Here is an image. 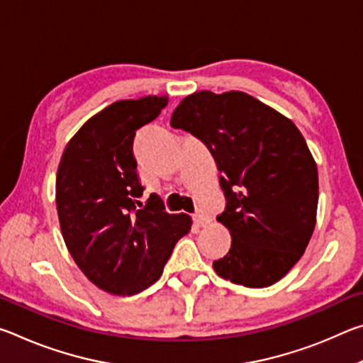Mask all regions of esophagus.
I'll return each instance as SVG.
<instances>
[{
    "label": "esophagus",
    "mask_w": 363,
    "mask_h": 363,
    "mask_svg": "<svg viewBox=\"0 0 363 363\" xmlns=\"http://www.w3.org/2000/svg\"><path fill=\"white\" fill-rule=\"evenodd\" d=\"M194 220L199 227H205L206 224H210V218H208L203 211H196L194 214Z\"/></svg>",
    "instance_id": "1"
}]
</instances>
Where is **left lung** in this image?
Listing matches in <instances>:
<instances>
[{"label":"left lung","instance_id":"1","mask_svg":"<svg viewBox=\"0 0 363 363\" xmlns=\"http://www.w3.org/2000/svg\"><path fill=\"white\" fill-rule=\"evenodd\" d=\"M171 126L201 139L220 173L227 205L218 220L229 253L213 262L219 277L248 288L290 272L317 220V163L296 125L242 91H199L179 102Z\"/></svg>","mask_w":363,"mask_h":363}]
</instances>
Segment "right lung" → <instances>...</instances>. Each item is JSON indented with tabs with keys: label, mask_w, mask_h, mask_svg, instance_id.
<instances>
[{
	"label": "right lung",
	"mask_w": 363,
	"mask_h": 363,
	"mask_svg": "<svg viewBox=\"0 0 363 363\" xmlns=\"http://www.w3.org/2000/svg\"><path fill=\"white\" fill-rule=\"evenodd\" d=\"M168 96L110 104L75 133L56 177L57 216L67 250L89 281L131 296L162 277L174 245L192 225L189 214L163 211L143 184L133 155L136 131L157 118Z\"/></svg>",
	"instance_id": "right-lung-1"
}]
</instances>
